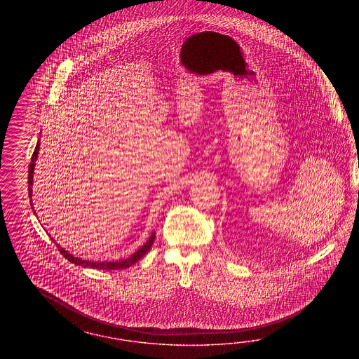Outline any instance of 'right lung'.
I'll return each instance as SVG.
<instances>
[{"label":"right lung","mask_w":359,"mask_h":359,"mask_svg":"<svg viewBox=\"0 0 359 359\" xmlns=\"http://www.w3.org/2000/svg\"><path fill=\"white\" fill-rule=\"evenodd\" d=\"M39 144H41V143L38 141L36 146H35V150H34L33 152V156H32V163L29 165V182H27V183H29V196H30V197L33 196V188H32V185H33L35 162H36V158H38V154H39ZM30 201H32V208H34L33 200H30ZM34 213H35V210H34ZM154 239H155V233H152L151 236H150V238L147 239V242H146L143 246H141L138 250L135 251L134 254H131L129 258L120 259V261H86V259L77 258L75 255L69 254L68 251L65 250L63 248H60L59 245H57V249H59L60 254L65 257V259H68V261L71 262V263H74V264H76V266H83V267H89V269H98V270H122V269L130 267L135 262L140 261L142 257H143L147 251L150 250V248H151L152 243H154Z\"/></svg>","instance_id":"right-lung-1"}]
</instances>
